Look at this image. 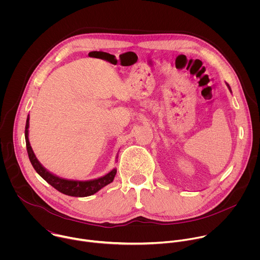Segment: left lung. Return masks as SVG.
Wrapping results in <instances>:
<instances>
[{"instance_id":"1","label":"left lung","mask_w":260,"mask_h":260,"mask_svg":"<svg viewBox=\"0 0 260 260\" xmlns=\"http://www.w3.org/2000/svg\"><path fill=\"white\" fill-rule=\"evenodd\" d=\"M226 85H228V87H229V89H230V91H231V92H232V89H231V86H230V85H229V84H228V83H226Z\"/></svg>"}]
</instances>
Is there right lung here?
Instances as JSON below:
<instances>
[{
  "mask_svg": "<svg viewBox=\"0 0 260 260\" xmlns=\"http://www.w3.org/2000/svg\"><path fill=\"white\" fill-rule=\"evenodd\" d=\"M28 126H29V115L26 118L25 123V143H26V150L28 154V158L30 160L31 166L47 183H49L52 187H54L59 192L70 196V197H77V198H84L89 197L101 190L106 185L110 184L114 180V177L116 175L117 170L113 169L111 170L108 174L96 178L92 180H86V181H80V180H71V179H64L61 177H58L51 172H49L47 169H45L41 162L37 159L31 146L28 141ZM117 159V156H116Z\"/></svg>",
  "mask_w": 260,
  "mask_h": 260,
  "instance_id": "1",
  "label": "right lung"
}]
</instances>
